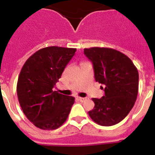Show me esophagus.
Listing matches in <instances>:
<instances>
[{
  "label": "esophagus",
  "mask_w": 155,
  "mask_h": 155,
  "mask_svg": "<svg viewBox=\"0 0 155 155\" xmlns=\"http://www.w3.org/2000/svg\"><path fill=\"white\" fill-rule=\"evenodd\" d=\"M78 99H79L80 102H83V101L85 100L86 98H83V97H78Z\"/></svg>",
  "instance_id": "1"
}]
</instances>
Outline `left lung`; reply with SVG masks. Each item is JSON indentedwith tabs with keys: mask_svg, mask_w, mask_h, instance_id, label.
I'll use <instances>...</instances> for the list:
<instances>
[{
	"mask_svg": "<svg viewBox=\"0 0 155 155\" xmlns=\"http://www.w3.org/2000/svg\"><path fill=\"white\" fill-rule=\"evenodd\" d=\"M84 53L93 63L95 80L105 86V96L92 99L95 105L89 116L102 126L116 125L134 105L139 86L137 69L128 56L114 49L85 48Z\"/></svg>",
	"mask_w": 155,
	"mask_h": 155,
	"instance_id": "1",
	"label": "left lung"
}]
</instances>
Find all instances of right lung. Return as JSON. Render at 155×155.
<instances>
[{
    "label": "right lung",
    "mask_w": 155,
    "mask_h": 155,
    "mask_svg": "<svg viewBox=\"0 0 155 155\" xmlns=\"http://www.w3.org/2000/svg\"><path fill=\"white\" fill-rule=\"evenodd\" d=\"M76 48L52 46L42 48L24 63L17 83L23 112L31 123L43 130L59 128L68 119L75 98L53 91Z\"/></svg>",
    "instance_id": "right-lung-1"
}]
</instances>
